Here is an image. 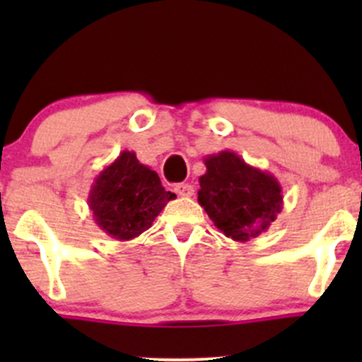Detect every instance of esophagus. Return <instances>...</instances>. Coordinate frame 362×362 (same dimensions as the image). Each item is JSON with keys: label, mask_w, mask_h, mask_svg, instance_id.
<instances>
[{"label": "esophagus", "mask_w": 362, "mask_h": 362, "mask_svg": "<svg viewBox=\"0 0 362 362\" xmlns=\"http://www.w3.org/2000/svg\"><path fill=\"white\" fill-rule=\"evenodd\" d=\"M175 192H177L180 198H191L194 194V187L189 184H177L175 185Z\"/></svg>", "instance_id": "1"}]
</instances>
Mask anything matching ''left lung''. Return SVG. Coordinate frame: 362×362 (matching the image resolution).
Listing matches in <instances>:
<instances>
[{
    "mask_svg": "<svg viewBox=\"0 0 362 362\" xmlns=\"http://www.w3.org/2000/svg\"><path fill=\"white\" fill-rule=\"evenodd\" d=\"M204 166L198 203L218 231L245 243L272 228L284 208L282 185L272 173L231 151L206 156Z\"/></svg>",
    "mask_w": 362,
    "mask_h": 362,
    "instance_id": "left-lung-1",
    "label": "left lung"
}]
</instances>
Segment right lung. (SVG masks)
Here are the masks:
<instances>
[{"mask_svg":"<svg viewBox=\"0 0 362 362\" xmlns=\"http://www.w3.org/2000/svg\"><path fill=\"white\" fill-rule=\"evenodd\" d=\"M175 198L173 192L164 191L154 170L141 164L133 151H122L94 178L87 203L101 231L129 242L147 231Z\"/></svg>","mask_w":362,"mask_h":362,"instance_id":"right-lung-1","label":"right lung"}]
</instances>
